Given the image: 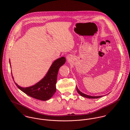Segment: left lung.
<instances>
[{"label":"left lung","mask_w":130,"mask_h":130,"mask_svg":"<svg viewBox=\"0 0 130 130\" xmlns=\"http://www.w3.org/2000/svg\"><path fill=\"white\" fill-rule=\"evenodd\" d=\"M76 91H77V93H78L82 96H84V97H85V98H89V99H97V98H101V97L102 96V95H101V96H91V95H87V94H84V93H82L81 92H80L76 87Z\"/></svg>","instance_id":"8db88e82"}]
</instances>
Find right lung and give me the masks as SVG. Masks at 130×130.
<instances>
[{
  "instance_id": "obj_1",
  "label": "right lung",
  "mask_w": 130,
  "mask_h": 130,
  "mask_svg": "<svg viewBox=\"0 0 130 130\" xmlns=\"http://www.w3.org/2000/svg\"><path fill=\"white\" fill-rule=\"evenodd\" d=\"M65 62L64 57L56 59L51 66L46 75L34 86L27 88H22L15 83V84L21 91L33 98L41 101L48 100L56 93L58 71L59 68L64 64Z\"/></svg>"
}]
</instances>
